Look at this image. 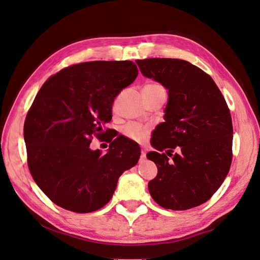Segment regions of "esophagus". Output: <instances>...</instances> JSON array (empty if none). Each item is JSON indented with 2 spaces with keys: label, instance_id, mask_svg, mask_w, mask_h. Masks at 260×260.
Returning <instances> with one entry per match:
<instances>
[{
  "label": "esophagus",
  "instance_id": "34e87169",
  "mask_svg": "<svg viewBox=\"0 0 260 260\" xmlns=\"http://www.w3.org/2000/svg\"><path fill=\"white\" fill-rule=\"evenodd\" d=\"M141 152H142V158H145V157H146V154H147V149H146L145 147H142Z\"/></svg>",
  "mask_w": 260,
  "mask_h": 260
}]
</instances>
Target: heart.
Segmentation results:
<instances>
[{"mask_svg": "<svg viewBox=\"0 0 260 260\" xmlns=\"http://www.w3.org/2000/svg\"><path fill=\"white\" fill-rule=\"evenodd\" d=\"M160 88H162L161 85L156 84V83H149V84H146L143 90H156ZM148 131H149L148 127H146V126L132 123V124L126 125L123 128V134L127 138L132 139V141L143 142L146 138V136H147Z\"/></svg>", "mask_w": 260, "mask_h": 260, "instance_id": "heart-1", "label": "heart"}]
</instances>
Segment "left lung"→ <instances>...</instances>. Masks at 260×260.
<instances>
[{"label": "left lung", "mask_w": 260, "mask_h": 260, "mask_svg": "<svg viewBox=\"0 0 260 260\" xmlns=\"http://www.w3.org/2000/svg\"><path fill=\"white\" fill-rule=\"evenodd\" d=\"M136 63L145 77L160 82L169 96L165 122L151 139L157 151L147 154L158 169L148 183L149 193L164 209L196 208L215 193L231 168L229 106L213 79L189 61L149 58Z\"/></svg>", "instance_id": "8db88e82"}]
</instances>
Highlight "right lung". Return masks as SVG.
<instances>
[{
	"label": "right lung",
	"mask_w": 260,
	"mask_h": 260,
	"mask_svg": "<svg viewBox=\"0 0 260 260\" xmlns=\"http://www.w3.org/2000/svg\"><path fill=\"white\" fill-rule=\"evenodd\" d=\"M138 75L134 62L89 61L67 67L46 81L24 123L27 164L35 182L52 202L76 213L108 203L118 178L138 162L137 143L118 136L102 154L93 137L108 135L114 99Z\"/></svg>",
	"instance_id": "1"
}]
</instances>
